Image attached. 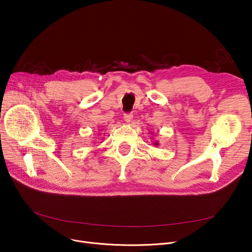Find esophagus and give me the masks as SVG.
Instances as JSON below:
<instances>
[{"label":"esophagus","instance_id":"esophagus-1","mask_svg":"<svg viewBox=\"0 0 252 252\" xmlns=\"http://www.w3.org/2000/svg\"><path fill=\"white\" fill-rule=\"evenodd\" d=\"M124 119H125L126 123H130L131 119H133V114H131V113H126V114H125Z\"/></svg>","mask_w":252,"mask_h":252}]
</instances>
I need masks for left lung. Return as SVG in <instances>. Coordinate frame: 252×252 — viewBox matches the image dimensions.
Returning a JSON list of instances; mask_svg holds the SVG:
<instances>
[{"label": "left lung", "mask_w": 252, "mask_h": 252, "mask_svg": "<svg viewBox=\"0 0 252 252\" xmlns=\"http://www.w3.org/2000/svg\"><path fill=\"white\" fill-rule=\"evenodd\" d=\"M153 145H154V146H158V145H159V143H158V142H154Z\"/></svg>", "instance_id": "obj_1"}]
</instances>
